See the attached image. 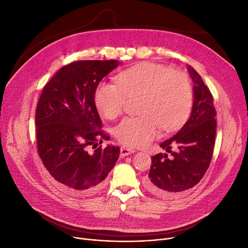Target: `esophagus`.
Instances as JSON below:
<instances>
[{
	"mask_svg": "<svg viewBox=\"0 0 248 248\" xmlns=\"http://www.w3.org/2000/svg\"><path fill=\"white\" fill-rule=\"evenodd\" d=\"M135 152H136L135 150H132V149L126 148V147H122L121 148V155H131V154H134Z\"/></svg>",
	"mask_w": 248,
	"mask_h": 248,
	"instance_id": "obj_1",
	"label": "esophagus"
}]
</instances>
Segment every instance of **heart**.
<instances>
[{
	"mask_svg": "<svg viewBox=\"0 0 248 248\" xmlns=\"http://www.w3.org/2000/svg\"><path fill=\"white\" fill-rule=\"evenodd\" d=\"M141 95V116H126L116 125L115 137L122 144L140 148L164 131H172L188 117L193 93L188 77L165 65L144 62L122 72L117 83L102 81L95 91V104L107 119L119 116L127 98Z\"/></svg>",
	"mask_w": 248,
	"mask_h": 248,
	"instance_id": "b5f03b06",
	"label": "heart"
}]
</instances>
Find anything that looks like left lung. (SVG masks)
<instances>
[{"mask_svg":"<svg viewBox=\"0 0 248 248\" xmlns=\"http://www.w3.org/2000/svg\"><path fill=\"white\" fill-rule=\"evenodd\" d=\"M188 71L194 82V101L189 120L161 148L171 154L152 157L151 170L145 180L147 189L161 197H171L197 185L209 168L216 136V109L213 96L199 73ZM175 150L172 151V147Z\"/></svg>","mask_w":248,"mask_h":248,"instance_id":"8db88e82","label":"left lung"}]
</instances>
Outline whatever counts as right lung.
<instances>
[{
	"label": "right lung",
	"mask_w": 248,
	"mask_h": 248,
	"mask_svg": "<svg viewBox=\"0 0 248 248\" xmlns=\"http://www.w3.org/2000/svg\"><path fill=\"white\" fill-rule=\"evenodd\" d=\"M117 65V60L69 63L46 83L39 97L35 117L39 157L69 192H98L120 157L119 147H97L109 137L101 128L94 100L100 80Z\"/></svg>",
	"instance_id": "1"
}]
</instances>
